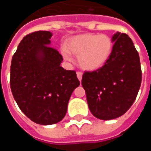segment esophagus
<instances>
[{
	"mask_svg": "<svg viewBox=\"0 0 151 151\" xmlns=\"http://www.w3.org/2000/svg\"><path fill=\"white\" fill-rule=\"evenodd\" d=\"M77 77H78V79L80 82H82V72H77Z\"/></svg>",
	"mask_w": 151,
	"mask_h": 151,
	"instance_id": "34e87169",
	"label": "esophagus"
}]
</instances>
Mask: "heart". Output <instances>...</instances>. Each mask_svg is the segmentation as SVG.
Listing matches in <instances>:
<instances>
[{
	"label": "heart",
	"instance_id": "heart-1",
	"mask_svg": "<svg viewBox=\"0 0 151 151\" xmlns=\"http://www.w3.org/2000/svg\"><path fill=\"white\" fill-rule=\"evenodd\" d=\"M113 43L107 35L81 34L68 41L66 49L62 48L64 59L71 61V53L78 56L80 68L85 71L98 70L107 63L111 56Z\"/></svg>",
	"mask_w": 151,
	"mask_h": 151
}]
</instances>
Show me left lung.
Returning a JSON list of instances; mask_svg holds the SVG:
<instances>
[{"label": "left lung", "instance_id": "left-lung-1", "mask_svg": "<svg viewBox=\"0 0 151 151\" xmlns=\"http://www.w3.org/2000/svg\"><path fill=\"white\" fill-rule=\"evenodd\" d=\"M111 56L102 68L82 75L90 111L98 119L121 116L136 99L142 82L140 58L132 40L116 32Z\"/></svg>", "mask_w": 151, "mask_h": 151}]
</instances>
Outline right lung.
<instances>
[{
	"label": "right lung",
	"mask_w": 151,
	"mask_h": 151,
	"mask_svg": "<svg viewBox=\"0 0 151 151\" xmlns=\"http://www.w3.org/2000/svg\"><path fill=\"white\" fill-rule=\"evenodd\" d=\"M50 31L26 35L13 56L10 87L21 111L35 123L49 125L65 117L70 96L79 85L73 70L60 66L62 56L50 47Z\"/></svg>",
	"instance_id": "1"
}]
</instances>
